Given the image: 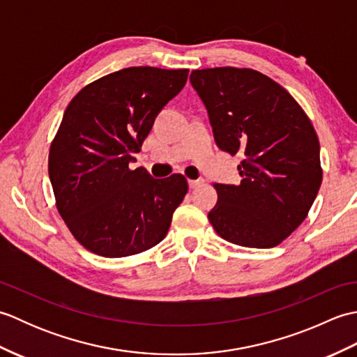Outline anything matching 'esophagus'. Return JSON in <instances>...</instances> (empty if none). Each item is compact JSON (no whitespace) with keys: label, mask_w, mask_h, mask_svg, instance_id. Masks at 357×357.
<instances>
[{"label":"esophagus","mask_w":357,"mask_h":357,"mask_svg":"<svg viewBox=\"0 0 357 357\" xmlns=\"http://www.w3.org/2000/svg\"><path fill=\"white\" fill-rule=\"evenodd\" d=\"M204 183H206V181H204V179H188V185H190V188L199 187V185H202Z\"/></svg>","instance_id":"34e87169"}]
</instances>
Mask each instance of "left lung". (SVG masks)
I'll list each match as a JSON object with an SVG mask.
<instances>
[{
	"mask_svg": "<svg viewBox=\"0 0 357 357\" xmlns=\"http://www.w3.org/2000/svg\"><path fill=\"white\" fill-rule=\"evenodd\" d=\"M218 147L244 155L239 185L213 184L208 221L222 239L252 248L279 245L304 222L322 184L319 139L298 101L253 69L193 70Z\"/></svg>",
	"mask_w": 357,
	"mask_h": 357,
	"instance_id": "obj_1",
	"label": "left lung"
}]
</instances>
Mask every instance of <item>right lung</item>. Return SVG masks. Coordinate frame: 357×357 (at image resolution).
Returning a JSON list of instances; mask_svg holds the SVG:
<instances>
[{
  "mask_svg": "<svg viewBox=\"0 0 357 357\" xmlns=\"http://www.w3.org/2000/svg\"><path fill=\"white\" fill-rule=\"evenodd\" d=\"M187 77L188 69L128 67L90 82L67 105L50 144L49 178L58 213L89 252L126 257L165 238L187 179H155L128 164Z\"/></svg>",
  "mask_w": 357,
  "mask_h": 357,
  "instance_id": "add662e5",
  "label": "right lung"
}]
</instances>
